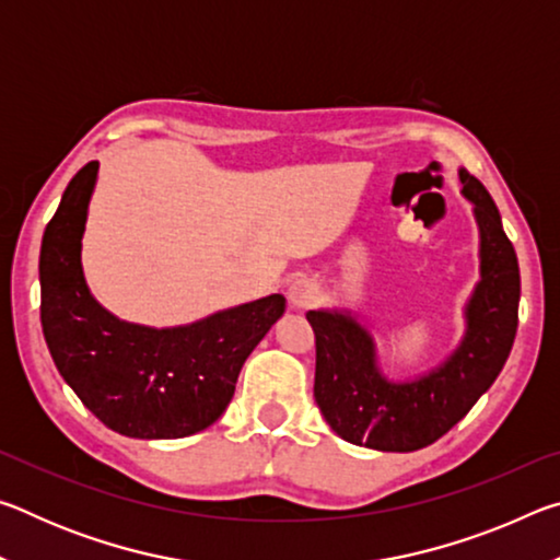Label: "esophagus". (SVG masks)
<instances>
[{
  "label": "esophagus",
  "mask_w": 560,
  "mask_h": 560,
  "mask_svg": "<svg viewBox=\"0 0 560 560\" xmlns=\"http://www.w3.org/2000/svg\"><path fill=\"white\" fill-rule=\"evenodd\" d=\"M287 296H289V303L293 308H311L314 303L318 301L320 291H318V283L314 279L308 277H296L287 289Z\"/></svg>",
  "instance_id": "esophagus-1"
}]
</instances>
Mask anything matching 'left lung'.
<instances>
[{
	"label": "left lung",
	"mask_w": 560,
	"mask_h": 560,
	"mask_svg": "<svg viewBox=\"0 0 560 560\" xmlns=\"http://www.w3.org/2000/svg\"><path fill=\"white\" fill-rule=\"evenodd\" d=\"M462 195L479 226V273L464 308L467 330L457 350L415 381H387L371 330L350 311L318 308L306 318L316 334L314 397L338 438L377 452H415L450 432L504 368L518 326L521 277L514 244L487 187L459 173Z\"/></svg>",
	"instance_id": "8db88e82"
}]
</instances>
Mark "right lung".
<instances>
[{"instance_id": "right-lung-1", "label": "right lung", "mask_w": 560, "mask_h": 560, "mask_svg": "<svg viewBox=\"0 0 560 560\" xmlns=\"http://www.w3.org/2000/svg\"><path fill=\"white\" fill-rule=\"evenodd\" d=\"M98 163L83 165L46 224L39 257L42 328L56 368L113 432L177 440L220 420L236 377L287 308L281 293L175 328L120 320L91 296L81 240Z\"/></svg>"}]
</instances>
